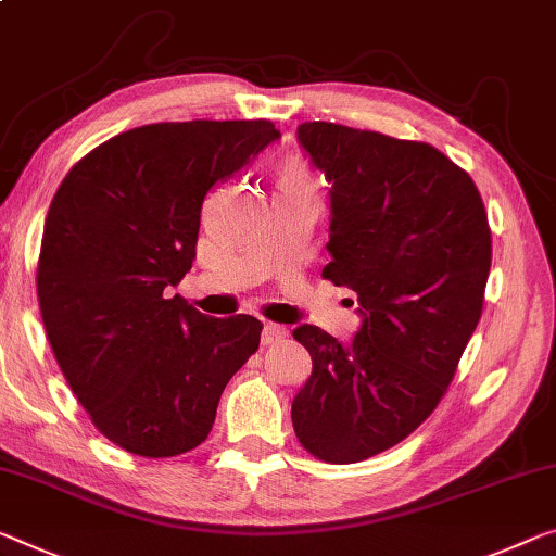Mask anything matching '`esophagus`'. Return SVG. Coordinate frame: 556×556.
Returning <instances> with one entry per match:
<instances>
[{
    "mask_svg": "<svg viewBox=\"0 0 556 556\" xmlns=\"http://www.w3.org/2000/svg\"><path fill=\"white\" fill-rule=\"evenodd\" d=\"M287 337V329L279 327V325H271V321H267V325L262 327V344H277L279 339Z\"/></svg>",
    "mask_w": 556,
    "mask_h": 556,
    "instance_id": "34e87169",
    "label": "esophagus"
}]
</instances>
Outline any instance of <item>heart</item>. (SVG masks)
Returning <instances> with one entry per match:
<instances>
[{
  "label": "heart",
  "instance_id": "1",
  "mask_svg": "<svg viewBox=\"0 0 556 556\" xmlns=\"http://www.w3.org/2000/svg\"><path fill=\"white\" fill-rule=\"evenodd\" d=\"M277 187L279 189H312V177L302 164L285 162L277 169Z\"/></svg>",
  "mask_w": 556,
  "mask_h": 556
}]
</instances>
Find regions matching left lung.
<instances>
[{"mask_svg":"<svg viewBox=\"0 0 556 556\" xmlns=\"http://www.w3.org/2000/svg\"><path fill=\"white\" fill-rule=\"evenodd\" d=\"M296 137L331 185L321 277L357 292L364 321L352 344L294 329L312 377L292 425L317 459L354 464L442 402L482 317L492 229L475 181L432 144L331 122H304Z\"/></svg>","mask_w":556,"mask_h":556,"instance_id":"8db88e82","label":"left lung"}]
</instances>
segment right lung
I'll list each match as a JSON object with an SVG mask.
<instances>
[{"instance_id": "add662e5", "label": "right lung", "mask_w": 556, "mask_h": 556, "mask_svg": "<svg viewBox=\"0 0 556 556\" xmlns=\"http://www.w3.org/2000/svg\"><path fill=\"white\" fill-rule=\"evenodd\" d=\"M277 137L269 119L144 124L81 156L49 204L41 321L66 384L122 450L162 459L202 444L260 350V319L206 317L164 289L192 269L206 192Z\"/></svg>"}]
</instances>
